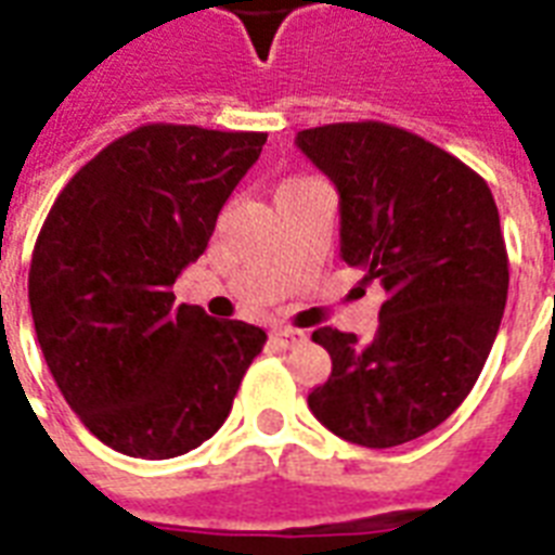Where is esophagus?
I'll list each match as a JSON object with an SVG mask.
<instances>
[{"label": "esophagus", "mask_w": 555, "mask_h": 555, "mask_svg": "<svg viewBox=\"0 0 555 555\" xmlns=\"http://www.w3.org/2000/svg\"><path fill=\"white\" fill-rule=\"evenodd\" d=\"M270 337H273V343L282 348H294V346H299V343H305V334L296 328H273V334H270Z\"/></svg>", "instance_id": "34e87169"}]
</instances>
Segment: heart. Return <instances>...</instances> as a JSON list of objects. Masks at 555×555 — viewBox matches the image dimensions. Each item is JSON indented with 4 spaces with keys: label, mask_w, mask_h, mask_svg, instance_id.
<instances>
[{
    "label": "heart",
    "mask_w": 555,
    "mask_h": 555,
    "mask_svg": "<svg viewBox=\"0 0 555 555\" xmlns=\"http://www.w3.org/2000/svg\"><path fill=\"white\" fill-rule=\"evenodd\" d=\"M291 184H294V181H291Z\"/></svg>",
    "instance_id": "b5f03b06"
}]
</instances>
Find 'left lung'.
Masks as SVG:
<instances>
[{
  "mask_svg": "<svg viewBox=\"0 0 555 555\" xmlns=\"http://www.w3.org/2000/svg\"><path fill=\"white\" fill-rule=\"evenodd\" d=\"M296 146L339 192V253L386 291L371 343L317 328L331 377L308 395L337 438L388 449L447 421L499 334L507 244L490 186L464 160L397 126L328 124Z\"/></svg>",
  "mask_w": 555,
  "mask_h": 555,
  "instance_id": "8db88e82",
  "label": "left lung"
}]
</instances>
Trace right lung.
I'll return each mask as SVG.
<instances>
[{"label": "right lung", "mask_w": 555, "mask_h": 555, "mask_svg": "<svg viewBox=\"0 0 555 555\" xmlns=\"http://www.w3.org/2000/svg\"><path fill=\"white\" fill-rule=\"evenodd\" d=\"M264 141L138 126L63 186L39 230L28 273L39 348L65 403L115 452L164 461L212 438L268 339L172 294Z\"/></svg>", "instance_id": "obj_1"}]
</instances>
